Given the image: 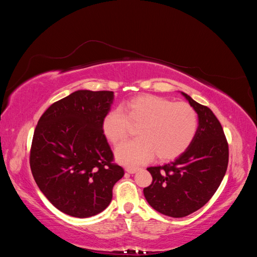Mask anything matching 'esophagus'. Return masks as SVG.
<instances>
[{"label":"esophagus","mask_w":257,"mask_h":257,"mask_svg":"<svg viewBox=\"0 0 257 257\" xmlns=\"http://www.w3.org/2000/svg\"><path fill=\"white\" fill-rule=\"evenodd\" d=\"M125 172H126V173H128V174H131V175H133V174H135V173H137V172H138V168L127 167V168H125Z\"/></svg>","instance_id":"1"}]
</instances>
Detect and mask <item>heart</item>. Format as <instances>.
Wrapping results in <instances>:
<instances>
[{"label":"heart","mask_w":257,"mask_h":257,"mask_svg":"<svg viewBox=\"0 0 257 257\" xmlns=\"http://www.w3.org/2000/svg\"><path fill=\"white\" fill-rule=\"evenodd\" d=\"M128 121L141 123L139 137L119 145L114 155L116 161L130 167L144 164L155 154L162 161L176 159L190 147L198 126L197 113L189 104L141 95L104 115L103 134L110 143L118 144L127 134Z\"/></svg>","instance_id":"heart-1"}]
</instances>
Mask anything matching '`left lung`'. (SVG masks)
I'll list each match as a JSON object with an SVG mask.
<instances>
[{"mask_svg":"<svg viewBox=\"0 0 257 257\" xmlns=\"http://www.w3.org/2000/svg\"><path fill=\"white\" fill-rule=\"evenodd\" d=\"M198 116L192 144L163 166L147 168L152 183L144 195L158 212L183 217L205 206L219 188L228 164V145L220 121L208 107L180 92Z\"/></svg>","mask_w":257,"mask_h":257,"instance_id":"1","label":"left lung"}]
</instances>
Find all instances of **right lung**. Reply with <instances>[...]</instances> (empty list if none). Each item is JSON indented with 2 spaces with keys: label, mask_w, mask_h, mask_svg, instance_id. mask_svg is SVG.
I'll return each mask as SVG.
<instances>
[{
  "label": "right lung",
  "mask_w": 257,
  "mask_h": 257,
  "mask_svg": "<svg viewBox=\"0 0 257 257\" xmlns=\"http://www.w3.org/2000/svg\"><path fill=\"white\" fill-rule=\"evenodd\" d=\"M111 91L78 90L52 104L38 121L30 166L50 203L65 214L90 217L105 210L124 175L102 131Z\"/></svg>",
  "instance_id": "right-lung-1"
}]
</instances>
